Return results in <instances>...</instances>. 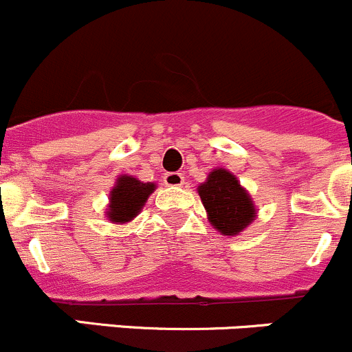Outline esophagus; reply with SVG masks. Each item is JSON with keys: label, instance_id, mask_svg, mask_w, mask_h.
Here are the masks:
<instances>
[{"label": "esophagus", "instance_id": "obj_1", "mask_svg": "<svg viewBox=\"0 0 352 352\" xmlns=\"http://www.w3.org/2000/svg\"><path fill=\"white\" fill-rule=\"evenodd\" d=\"M184 173H179V172H172V173H166L165 177H163V184L168 187H180L184 186Z\"/></svg>", "mask_w": 352, "mask_h": 352}]
</instances>
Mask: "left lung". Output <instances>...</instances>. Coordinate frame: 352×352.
Segmentation results:
<instances>
[{
  "instance_id": "1",
  "label": "left lung",
  "mask_w": 352,
  "mask_h": 352,
  "mask_svg": "<svg viewBox=\"0 0 352 352\" xmlns=\"http://www.w3.org/2000/svg\"><path fill=\"white\" fill-rule=\"evenodd\" d=\"M199 197L212 228L225 236H236L254 223L257 208L248 190L230 170L218 168L197 187Z\"/></svg>"
}]
</instances>
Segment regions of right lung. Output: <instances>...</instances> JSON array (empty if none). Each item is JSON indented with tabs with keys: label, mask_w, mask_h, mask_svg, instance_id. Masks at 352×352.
<instances>
[{
	"label": "right lung",
	"mask_w": 352,
	"mask_h": 352,
	"mask_svg": "<svg viewBox=\"0 0 352 352\" xmlns=\"http://www.w3.org/2000/svg\"><path fill=\"white\" fill-rule=\"evenodd\" d=\"M155 182H141L133 175H119L110 189L105 216L113 225H126L133 221L155 192Z\"/></svg>",
	"instance_id": "obj_1"
}]
</instances>
